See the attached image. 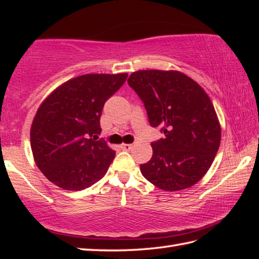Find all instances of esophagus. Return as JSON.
I'll use <instances>...</instances> for the list:
<instances>
[{
  "instance_id": "34e87169",
  "label": "esophagus",
  "mask_w": 259,
  "mask_h": 259,
  "mask_svg": "<svg viewBox=\"0 0 259 259\" xmlns=\"http://www.w3.org/2000/svg\"><path fill=\"white\" fill-rule=\"evenodd\" d=\"M121 148H122L123 150L125 151H129L130 149H133V145H129V144H122L121 145Z\"/></svg>"
}]
</instances>
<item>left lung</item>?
I'll return each instance as SVG.
<instances>
[{"instance_id":"8db88e82","label":"left lung","mask_w":259,"mask_h":259,"mask_svg":"<svg viewBox=\"0 0 259 259\" xmlns=\"http://www.w3.org/2000/svg\"><path fill=\"white\" fill-rule=\"evenodd\" d=\"M128 84L145 103L151 126L164 138L152 142V157L140 164L144 177L166 191L197 184L221 145V123L205 90L180 71L140 70Z\"/></svg>"}]
</instances>
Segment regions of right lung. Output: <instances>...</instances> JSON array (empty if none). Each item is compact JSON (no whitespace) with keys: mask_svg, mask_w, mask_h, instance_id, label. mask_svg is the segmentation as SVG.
Masks as SVG:
<instances>
[{"mask_svg":"<svg viewBox=\"0 0 259 259\" xmlns=\"http://www.w3.org/2000/svg\"><path fill=\"white\" fill-rule=\"evenodd\" d=\"M128 74L92 73L70 79L43 101L31 125V149L37 168L65 190L96 184L115 156L101 134L104 103L124 83Z\"/></svg>","mask_w":259,"mask_h":259,"instance_id":"obj_1","label":"right lung"}]
</instances>
